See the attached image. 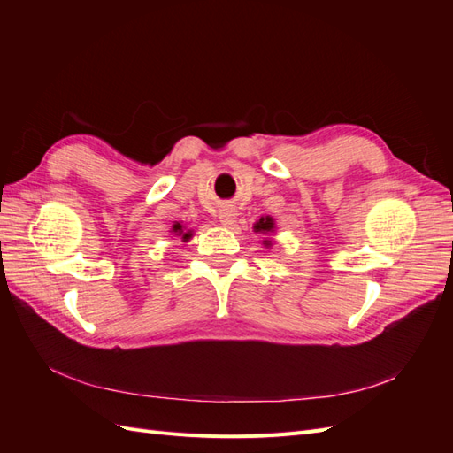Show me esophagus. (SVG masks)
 <instances>
[{
  "mask_svg": "<svg viewBox=\"0 0 453 453\" xmlns=\"http://www.w3.org/2000/svg\"><path fill=\"white\" fill-rule=\"evenodd\" d=\"M236 210L234 208H230V205H225V208L219 211V219H221V223L225 225V226H230L232 223H234V219H236Z\"/></svg>",
  "mask_w": 453,
  "mask_h": 453,
  "instance_id": "obj_1",
  "label": "esophagus"
}]
</instances>
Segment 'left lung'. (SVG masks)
Returning <instances> with one entry per match:
<instances>
[{"label":"left lung","instance_id":"obj_1","mask_svg":"<svg viewBox=\"0 0 453 453\" xmlns=\"http://www.w3.org/2000/svg\"><path fill=\"white\" fill-rule=\"evenodd\" d=\"M253 230L257 232V234L270 236V234H273V232H276V219L270 217V215L260 217L258 221L253 225ZM272 243H273V240H272V238H265V240H263V245H265L266 250H268V248H272Z\"/></svg>","mask_w":453,"mask_h":453}]
</instances>
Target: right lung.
<instances>
[{
    "label": "right lung",
    "mask_w": 453,
    "mask_h": 453,
    "mask_svg": "<svg viewBox=\"0 0 453 453\" xmlns=\"http://www.w3.org/2000/svg\"><path fill=\"white\" fill-rule=\"evenodd\" d=\"M170 232H173L175 236H180L181 238V242H188L190 238H193V234H195V230L193 228H187L185 225H181V223H173L172 225V230Z\"/></svg>",
    "instance_id": "right-lung-1"
}]
</instances>
